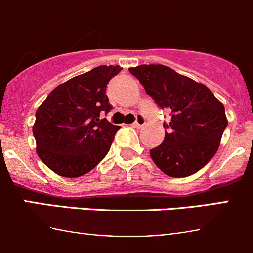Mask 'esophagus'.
<instances>
[{"mask_svg":"<svg viewBox=\"0 0 253 253\" xmlns=\"http://www.w3.org/2000/svg\"><path fill=\"white\" fill-rule=\"evenodd\" d=\"M144 124H145V119L143 116H141V115H138V116H137V119H136V121L132 124V126L139 128V127H142Z\"/></svg>","mask_w":253,"mask_h":253,"instance_id":"esophagus-1","label":"esophagus"}]
</instances>
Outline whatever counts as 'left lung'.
<instances>
[{"label":"left lung","mask_w":253,"mask_h":253,"mask_svg":"<svg viewBox=\"0 0 253 253\" xmlns=\"http://www.w3.org/2000/svg\"><path fill=\"white\" fill-rule=\"evenodd\" d=\"M162 109L170 111L164 122L165 138L150 149L157 167L170 177H187L214 157L228 126L224 105L202 83L164 65L128 68Z\"/></svg>","instance_id":"8db88e82"}]
</instances>
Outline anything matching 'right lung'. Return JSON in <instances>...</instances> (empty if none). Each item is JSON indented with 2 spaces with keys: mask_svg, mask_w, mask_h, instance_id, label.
<instances>
[{
  "mask_svg": "<svg viewBox=\"0 0 253 253\" xmlns=\"http://www.w3.org/2000/svg\"><path fill=\"white\" fill-rule=\"evenodd\" d=\"M121 71L98 66L53 89L35 112L33 134L37 153L48 169L63 177H79L108 154L120 126L100 119L111 110L106 86Z\"/></svg>",
  "mask_w": 253,
  "mask_h": 253,
  "instance_id": "add662e5",
  "label": "right lung"
}]
</instances>
